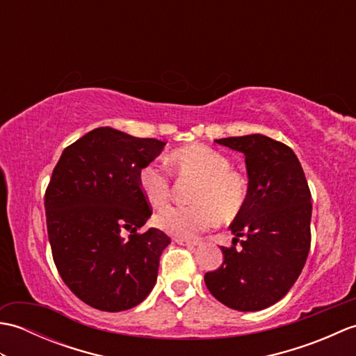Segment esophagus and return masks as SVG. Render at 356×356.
Listing matches in <instances>:
<instances>
[{
    "label": "esophagus",
    "instance_id": "1",
    "mask_svg": "<svg viewBox=\"0 0 356 356\" xmlns=\"http://www.w3.org/2000/svg\"><path fill=\"white\" fill-rule=\"evenodd\" d=\"M176 240L177 245H182V246H188V248H195L200 245V240L197 238H185V237H176L174 238Z\"/></svg>",
    "mask_w": 356,
    "mask_h": 356
}]
</instances>
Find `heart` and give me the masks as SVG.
<instances>
[{
  "instance_id": "b5f03b06",
  "label": "heart",
  "mask_w": 356,
  "mask_h": 356,
  "mask_svg": "<svg viewBox=\"0 0 356 356\" xmlns=\"http://www.w3.org/2000/svg\"><path fill=\"white\" fill-rule=\"evenodd\" d=\"M170 163L180 177L199 179L191 202L194 205L171 207L156 217L162 231L176 237H194L217 225L232 222L243 213L249 200V182L243 172L231 166L220 149L190 143L171 151ZM138 186L151 207L163 208L171 199V176L162 166L148 163L138 174Z\"/></svg>"
}]
</instances>
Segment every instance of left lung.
<instances>
[{
	"mask_svg": "<svg viewBox=\"0 0 356 356\" xmlns=\"http://www.w3.org/2000/svg\"><path fill=\"white\" fill-rule=\"evenodd\" d=\"M217 143L245 154L249 200L229 226L236 237L229 248L222 246V266L207 272L205 284L225 306L261 311L282 300L305 268L311 249V190L297 156L282 142L249 134Z\"/></svg>",
	"mask_w": 356,
	"mask_h": 356,
	"instance_id": "left-lung-1",
	"label": "left lung"
}]
</instances>
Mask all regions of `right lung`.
Listing matches in <instances>:
<instances>
[{"label":"right lung","mask_w":356,"mask_h":356,"mask_svg":"<svg viewBox=\"0 0 356 356\" xmlns=\"http://www.w3.org/2000/svg\"><path fill=\"white\" fill-rule=\"evenodd\" d=\"M163 145L101 127L67 147L53 168L44 195L53 261L67 287L99 311L138 306L156 283L171 238L156 228L139 232L153 209L138 174Z\"/></svg>","instance_id":"right-lung-1"}]
</instances>
